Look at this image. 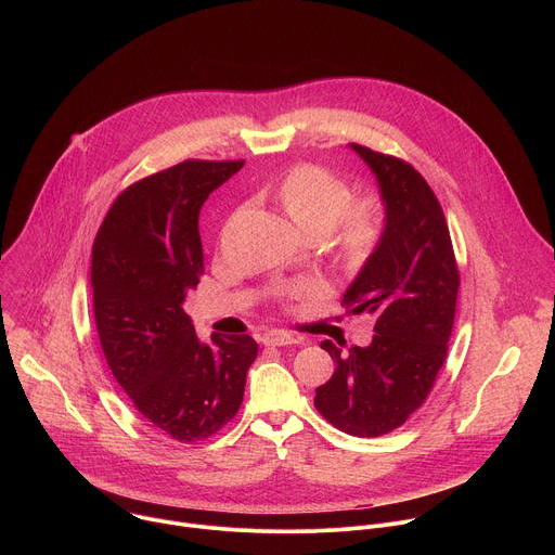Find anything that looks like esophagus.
<instances>
[{"instance_id":"obj_1","label":"esophagus","mask_w":555,"mask_h":555,"mask_svg":"<svg viewBox=\"0 0 555 555\" xmlns=\"http://www.w3.org/2000/svg\"><path fill=\"white\" fill-rule=\"evenodd\" d=\"M296 343H298V338L292 336L289 332H283V330L270 332L263 338V345H268V347H285V345H296Z\"/></svg>"}]
</instances>
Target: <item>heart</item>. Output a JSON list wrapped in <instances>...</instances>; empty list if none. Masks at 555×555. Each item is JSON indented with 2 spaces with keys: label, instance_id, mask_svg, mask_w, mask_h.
I'll return each mask as SVG.
<instances>
[{
  "label": "heart",
  "instance_id": "b5f03b06",
  "mask_svg": "<svg viewBox=\"0 0 555 555\" xmlns=\"http://www.w3.org/2000/svg\"><path fill=\"white\" fill-rule=\"evenodd\" d=\"M279 202L307 232L325 234L334 228L336 244L351 263L364 261L379 244L384 210L375 197L351 199L349 182L321 165H298L281 182ZM285 298H311L319 285L298 281L279 289Z\"/></svg>",
  "mask_w": 555,
  "mask_h": 555
}]
</instances>
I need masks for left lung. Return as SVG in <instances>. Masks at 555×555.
I'll return each mask as SVG.
<instances>
[{
	"label": "left lung",
	"mask_w": 555,
	"mask_h": 555,
	"mask_svg": "<svg viewBox=\"0 0 555 555\" xmlns=\"http://www.w3.org/2000/svg\"><path fill=\"white\" fill-rule=\"evenodd\" d=\"M377 178L386 223L382 240L347 287L343 305L371 313L369 347L343 353L332 340L336 371L315 388L313 406L356 437L400 428L428 398L448 356L459 268L441 204L409 163L351 142Z\"/></svg>",
	"instance_id": "8db88e82"
}]
</instances>
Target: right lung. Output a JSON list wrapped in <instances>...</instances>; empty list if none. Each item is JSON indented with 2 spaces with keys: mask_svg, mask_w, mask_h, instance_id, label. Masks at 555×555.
I'll return each instance as SVG.
<instances>
[{
  "mask_svg": "<svg viewBox=\"0 0 555 555\" xmlns=\"http://www.w3.org/2000/svg\"><path fill=\"white\" fill-rule=\"evenodd\" d=\"M244 160H186L125 189L92 248L105 360L135 411L180 443L208 439L244 402L248 336H195L182 302L204 274L199 210Z\"/></svg>",
  "mask_w": 555,
  "mask_h": 555,
  "instance_id": "add662e5",
  "label": "right lung"
}]
</instances>
